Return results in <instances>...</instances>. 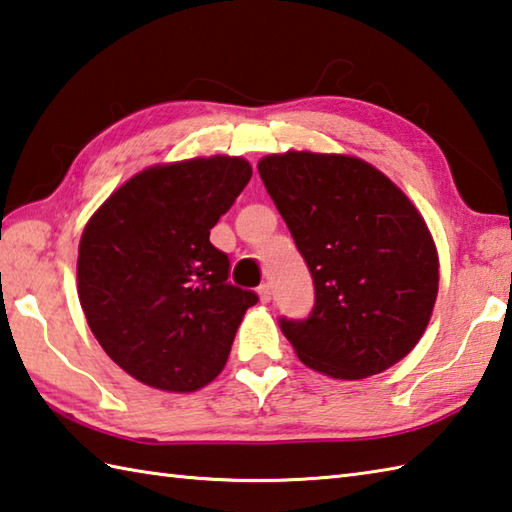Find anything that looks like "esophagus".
<instances>
[{
  "label": "esophagus",
  "mask_w": 512,
  "mask_h": 512,
  "mask_svg": "<svg viewBox=\"0 0 512 512\" xmlns=\"http://www.w3.org/2000/svg\"><path fill=\"white\" fill-rule=\"evenodd\" d=\"M258 296H260V300H263V302H269L271 300V285L269 283L260 285L258 287Z\"/></svg>",
  "instance_id": "obj_1"
}]
</instances>
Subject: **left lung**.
Wrapping results in <instances>:
<instances>
[{"instance_id": "obj_1", "label": "left lung", "mask_w": 512, "mask_h": 512, "mask_svg": "<svg viewBox=\"0 0 512 512\" xmlns=\"http://www.w3.org/2000/svg\"><path fill=\"white\" fill-rule=\"evenodd\" d=\"M258 172L314 278L309 318H280L298 358L336 380L393 367L420 342L440 283L422 214L356 156L289 150Z\"/></svg>"}]
</instances>
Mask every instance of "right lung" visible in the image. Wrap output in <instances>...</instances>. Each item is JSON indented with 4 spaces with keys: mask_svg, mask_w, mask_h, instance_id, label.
<instances>
[{
    "mask_svg": "<svg viewBox=\"0 0 512 512\" xmlns=\"http://www.w3.org/2000/svg\"><path fill=\"white\" fill-rule=\"evenodd\" d=\"M252 179L241 156H210L132 176L81 234L77 283L103 351L148 387L190 393L223 371L254 291L229 283L210 229Z\"/></svg>",
    "mask_w": 512,
    "mask_h": 512,
    "instance_id": "obj_1",
    "label": "right lung"
}]
</instances>
